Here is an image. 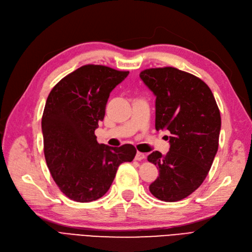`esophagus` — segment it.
<instances>
[{
	"instance_id": "esophagus-1",
	"label": "esophagus",
	"mask_w": 252,
	"mask_h": 252,
	"mask_svg": "<svg viewBox=\"0 0 252 252\" xmlns=\"http://www.w3.org/2000/svg\"><path fill=\"white\" fill-rule=\"evenodd\" d=\"M145 158H146V156H145V154H142V152H136L135 155V159L136 161H142V159H144Z\"/></svg>"
}]
</instances>
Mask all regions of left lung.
I'll use <instances>...</instances> for the list:
<instances>
[{
    "mask_svg": "<svg viewBox=\"0 0 252 252\" xmlns=\"http://www.w3.org/2000/svg\"><path fill=\"white\" fill-rule=\"evenodd\" d=\"M140 78L156 95V129L168 130L167 155L154 151L147 159L158 177L150 192L164 202L185 199L199 188L219 147L220 114L210 88L201 79L174 67L150 68Z\"/></svg>",
    "mask_w": 252,
    "mask_h": 252,
    "instance_id": "obj_1",
    "label": "left lung"
}]
</instances>
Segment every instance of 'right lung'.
Instances as JSON below:
<instances>
[{
    "label": "right lung",
    "instance_id": "right-lung-1",
    "mask_svg": "<svg viewBox=\"0 0 252 252\" xmlns=\"http://www.w3.org/2000/svg\"><path fill=\"white\" fill-rule=\"evenodd\" d=\"M129 71L84 65L52 88L42 117L44 155L56 184L67 197L93 202L108 191L119 166L131 162L130 144H98L94 130L103 121L111 91Z\"/></svg>",
    "mask_w": 252,
    "mask_h": 252
}]
</instances>
